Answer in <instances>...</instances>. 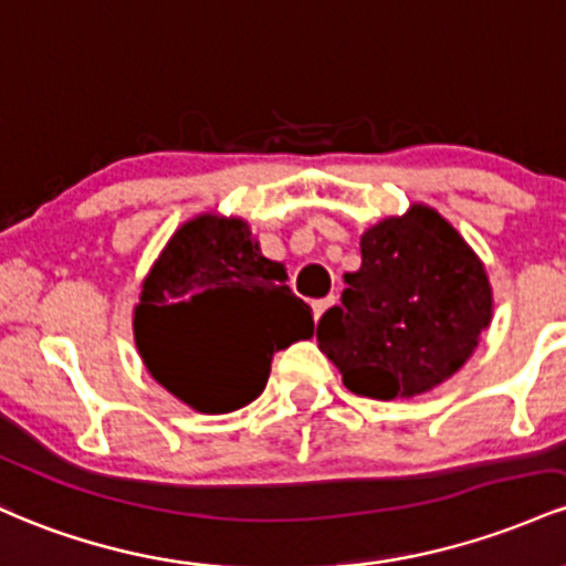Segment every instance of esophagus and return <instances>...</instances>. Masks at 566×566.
<instances>
[{"label":"esophagus","mask_w":566,"mask_h":566,"mask_svg":"<svg viewBox=\"0 0 566 566\" xmlns=\"http://www.w3.org/2000/svg\"><path fill=\"white\" fill-rule=\"evenodd\" d=\"M332 304H336V296H334V294L326 296V300H315V302H313V315L321 317L323 313H326L328 307H332Z\"/></svg>","instance_id":"obj_1"}]
</instances>
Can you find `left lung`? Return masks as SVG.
I'll list each match as a JSON object with an SVG mask.
<instances>
[{
	"instance_id": "8db88e82",
	"label": "left lung",
	"mask_w": 566,
	"mask_h": 566,
	"mask_svg": "<svg viewBox=\"0 0 566 566\" xmlns=\"http://www.w3.org/2000/svg\"><path fill=\"white\" fill-rule=\"evenodd\" d=\"M360 270L317 321V347L353 392L379 401L441 385L471 358L492 317L484 264L424 206L360 238Z\"/></svg>"
}]
</instances>
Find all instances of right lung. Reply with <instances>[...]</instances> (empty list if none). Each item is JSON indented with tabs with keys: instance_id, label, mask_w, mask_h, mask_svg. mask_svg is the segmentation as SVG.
<instances>
[{
	"instance_id": "add662e5",
	"label": "right lung",
	"mask_w": 566,
	"mask_h": 566,
	"mask_svg": "<svg viewBox=\"0 0 566 566\" xmlns=\"http://www.w3.org/2000/svg\"><path fill=\"white\" fill-rule=\"evenodd\" d=\"M133 323L151 377L206 415L262 396L272 355L315 332L283 264L259 253L249 224L213 216L174 234L144 281Z\"/></svg>"
}]
</instances>
